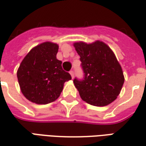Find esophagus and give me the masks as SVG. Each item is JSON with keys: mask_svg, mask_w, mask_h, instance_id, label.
<instances>
[{"mask_svg": "<svg viewBox=\"0 0 146 146\" xmlns=\"http://www.w3.org/2000/svg\"><path fill=\"white\" fill-rule=\"evenodd\" d=\"M70 74L71 75V77H72V78L74 77V72H73V70L70 71Z\"/></svg>", "mask_w": 146, "mask_h": 146, "instance_id": "esophagus-1", "label": "esophagus"}]
</instances>
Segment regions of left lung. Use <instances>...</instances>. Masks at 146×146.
<instances>
[{
  "instance_id": "1",
  "label": "left lung",
  "mask_w": 146,
  "mask_h": 146,
  "mask_svg": "<svg viewBox=\"0 0 146 146\" xmlns=\"http://www.w3.org/2000/svg\"><path fill=\"white\" fill-rule=\"evenodd\" d=\"M80 57L84 73L83 80H73L84 102L94 106H106L120 94L124 82L121 66L115 54L105 43L100 41L86 44H73Z\"/></svg>"
}]
</instances>
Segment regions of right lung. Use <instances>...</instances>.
Segmentation results:
<instances>
[{
  "label": "right lung",
  "mask_w": 146,
  "mask_h": 146,
  "mask_svg": "<svg viewBox=\"0 0 146 146\" xmlns=\"http://www.w3.org/2000/svg\"><path fill=\"white\" fill-rule=\"evenodd\" d=\"M58 45L46 42L33 48L24 57L17 70V79L23 96L30 102L46 104L59 98L64 82L70 74L57 59Z\"/></svg>",
  "instance_id": "1"
}]
</instances>
